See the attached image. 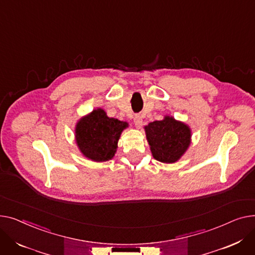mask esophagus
<instances>
[{"label": "esophagus", "instance_id": "1", "mask_svg": "<svg viewBox=\"0 0 255 255\" xmlns=\"http://www.w3.org/2000/svg\"><path fill=\"white\" fill-rule=\"evenodd\" d=\"M133 124H134V126H136L137 128H140L141 126H142V124H143V119H142V117L140 116V115H136L133 117Z\"/></svg>", "mask_w": 255, "mask_h": 255}]
</instances>
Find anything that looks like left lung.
<instances>
[{"instance_id":"obj_1","label":"left lung","mask_w":255,"mask_h":255,"mask_svg":"<svg viewBox=\"0 0 255 255\" xmlns=\"http://www.w3.org/2000/svg\"><path fill=\"white\" fill-rule=\"evenodd\" d=\"M146 138L153 157L164 163L180 158L190 145L191 131L188 126L172 116L150 123L145 128Z\"/></svg>"}]
</instances>
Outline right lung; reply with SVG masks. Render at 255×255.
<instances>
[{
    "label": "right lung",
    "instance_id": "obj_1",
    "mask_svg": "<svg viewBox=\"0 0 255 255\" xmlns=\"http://www.w3.org/2000/svg\"><path fill=\"white\" fill-rule=\"evenodd\" d=\"M128 123L108 117L99 108L82 117L75 128V138L82 154L94 161H106L115 155L119 137Z\"/></svg>",
    "mask_w": 255,
    "mask_h": 255
}]
</instances>
